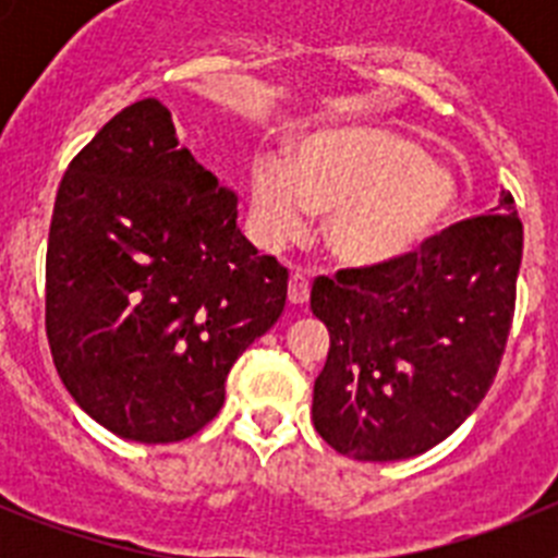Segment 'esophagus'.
<instances>
[{
	"mask_svg": "<svg viewBox=\"0 0 558 558\" xmlns=\"http://www.w3.org/2000/svg\"><path fill=\"white\" fill-rule=\"evenodd\" d=\"M310 299V282L304 274H290V284H288V302L290 304H307Z\"/></svg>",
	"mask_w": 558,
	"mask_h": 558,
	"instance_id": "34e87169",
	"label": "esophagus"
}]
</instances>
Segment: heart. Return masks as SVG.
Listing matches in <instances>:
<instances>
[{
    "mask_svg": "<svg viewBox=\"0 0 558 558\" xmlns=\"http://www.w3.org/2000/svg\"><path fill=\"white\" fill-rule=\"evenodd\" d=\"M458 206L452 167L422 142L377 125L313 133L293 161L265 150L251 167V218L279 245L327 211L324 245L343 268L379 270L425 248Z\"/></svg>",
    "mask_w": 558,
    "mask_h": 558,
    "instance_id": "b5f03b06",
    "label": "heart"
}]
</instances>
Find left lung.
Segmentation results:
<instances>
[{
    "label": "left lung",
    "instance_id": "obj_1",
    "mask_svg": "<svg viewBox=\"0 0 558 558\" xmlns=\"http://www.w3.org/2000/svg\"><path fill=\"white\" fill-rule=\"evenodd\" d=\"M463 220L379 270L315 279L310 307L329 329L313 425L354 461H402L445 441L481 405L500 366L522 263L514 198Z\"/></svg>",
    "mask_w": 558,
    "mask_h": 558
}]
</instances>
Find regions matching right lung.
Returning a JSON list of instances; mask_svg holds the SVG:
<instances>
[{"mask_svg": "<svg viewBox=\"0 0 558 558\" xmlns=\"http://www.w3.org/2000/svg\"><path fill=\"white\" fill-rule=\"evenodd\" d=\"M284 299L288 270L245 240L234 192L179 145L156 97L122 108L63 172L47 338L66 391L113 436L198 433Z\"/></svg>", "mask_w": 558, "mask_h": 558, "instance_id": "right-lung-1", "label": "right lung"}]
</instances>
